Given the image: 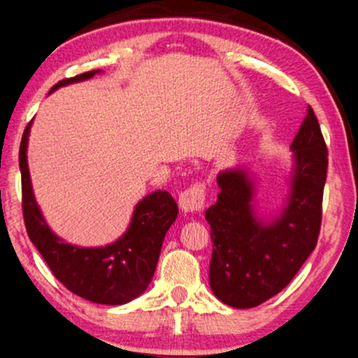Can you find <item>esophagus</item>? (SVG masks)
<instances>
[{"mask_svg": "<svg viewBox=\"0 0 358 358\" xmlns=\"http://www.w3.org/2000/svg\"><path fill=\"white\" fill-rule=\"evenodd\" d=\"M206 201V186L197 182L194 186L186 189L179 194V208L184 213H199L204 208Z\"/></svg>", "mask_w": 358, "mask_h": 358, "instance_id": "34e87169", "label": "esophagus"}]
</instances>
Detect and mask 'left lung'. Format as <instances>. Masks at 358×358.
<instances>
[{"instance_id":"obj_1","label":"left lung","mask_w":358,"mask_h":358,"mask_svg":"<svg viewBox=\"0 0 358 358\" xmlns=\"http://www.w3.org/2000/svg\"><path fill=\"white\" fill-rule=\"evenodd\" d=\"M293 169L281 211L264 217L256 208V180L248 167L217 174L211 226L209 285L222 303L253 308L280 293L317 246L329 150L312 107L292 142Z\"/></svg>"}]
</instances>
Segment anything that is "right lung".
I'll return each mask as SVG.
<instances>
[{"instance_id": "add662e5", "label": "right lung", "mask_w": 358, "mask_h": 358, "mask_svg": "<svg viewBox=\"0 0 358 358\" xmlns=\"http://www.w3.org/2000/svg\"><path fill=\"white\" fill-rule=\"evenodd\" d=\"M100 70L85 71L58 82L50 94L70 83L95 77ZM31 122L24 129L20 145L21 192L27 233L46 264L75 295L100 305H124L145 292L152 280L162 241L178 217V204L167 191H154L134 208L127 231L110 245L82 248L63 241L50 229L33 194L28 169V137Z\"/></svg>"}]
</instances>
